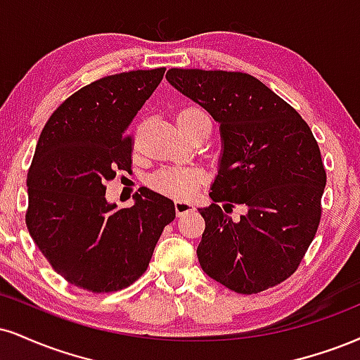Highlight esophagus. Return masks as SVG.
Here are the masks:
<instances>
[{
  "label": "esophagus",
  "mask_w": 360,
  "mask_h": 360,
  "mask_svg": "<svg viewBox=\"0 0 360 360\" xmlns=\"http://www.w3.org/2000/svg\"><path fill=\"white\" fill-rule=\"evenodd\" d=\"M174 207H176L177 216H183V214L189 213V211L194 210L193 202L191 201H184V199H177V201L174 202Z\"/></svg>",
  "instance_id": "1"
}]
</instances>
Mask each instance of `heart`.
I'll use <instances>...</instances> for the list:
<instances>
[{
  "instance_id": "1",
  "label": "heart",
  "mask_w": 360,
  "mask_h": 360,
  "mask_svg": "<svg viewBox=\"0 0 360 360\" xmlns=\"http://www.w3.org/2000/svg\"><path fill=\"white\" fill-rule=\"evenodd\" d=\"M177 115L191 117V115H206L201 109L189 107L181 110ZM201 184V172L188 167H171L162 169L153 177V186L158 191L172 198H189L196 193Z\"/></svg>"
}]
</instances>
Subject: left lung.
Returning a JSON list of instances; mask_svg holds the SVG:
<instances>
[{
    "label": "left lung",
    "instance_id": "obj_1",
    "mask_svg": "<svg viewBox=\"0 0 360 360\" xmlns=\"http://www.w3.org/2000/svg\"><path fill=\"white\" fill-rule=\"evenodd\" d=\"M169 84L219 124L221 155L213 205L199 207L202 271L236 293L263 292L300 265L320 223L327 183L317 141L300 114L258 79L240 72L171 68ZM231 202L247 214L233 222Z\"/></svg>",
    "mask_w": 360,
    "mask_h": 360
}]
</instances>
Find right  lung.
<instances>
[{"label":"right lung","instance_id":"obj_1","mask_svg":"<svg viewBox=\"0 0 360 360\" xmlns=\"http://www.w3.org/2000/svg\"><path fill=\"white\" fill-rule=\"evenodd\" d=\"M166 68L103 77L65 101L45 124L28 171L27 226L58 275L89 292H117L146 271L171 199L141 189L134 206L105 198L117 171H131L134 117Z\"/></svg>","mask_w":360,"mask_h":360}]
</instances>
